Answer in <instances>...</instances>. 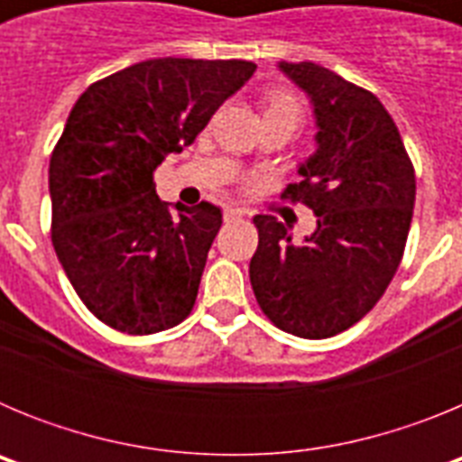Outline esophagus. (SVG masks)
Masks as SVG:
<instances>
[{"mask_svg":"<svg viewBox=\"0 0 462 462\" xmlns=\"http://www.w3.org/2000/svg\"><path fill=\"white\" fill-rule=\"evenodd\" d=\"M245 215V210L243 208H226V210H224V219H236V217H243Z\"/></svg>","mask_w":462,"mask_h":462,"instance_id":"1","label":"esophagus"}]
</instances>
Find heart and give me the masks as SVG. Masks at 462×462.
Here are the masks:
<instances>
[{"label": "heart", "instance_id": "obj_1", "mask_svg": "<svg viewBox=\"0 0 462 462\" xmlns=\"http://www.w3.org/2000/svg\"><path fill=\"white\" fill-rule=\"evenodd\" d=\"M266 113H289V116L298 117V104L291 94L271 92L266 97Z\"/></svg>", "mask_w": 462, "mask_h": 462}]
</instances>
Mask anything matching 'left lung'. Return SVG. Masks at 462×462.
Here are the masks:
<instances>
[{
  "label": "left lung",
  "mask_w": 462,
  "mask_h": 462,
  "mask_svg": "<svg viewBox=\"0 0 462 462\" xmlns=\"http://www.w3.org/2000/svg\"><path fill=\"white\" fill-rule=\"evenodd\" d=\"M277 67L314 108L317 150L284 196L312 208L317 228L293 243L277 217L256 215L250 282L277 328L321 340L361 321L393 280L414 212V166L373 92L314 62Z\"/></svg>",
  "instance_id": "1"
}]
</instances>
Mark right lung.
<instances>
[{
    "mask_svg": "<svg viewBox=\"0 0 462 462\" xmlns=\"http://www.w3.org/2000/svg\"><path fill=\"white\" fill-rule=\"evenodd\" d=\"M254 71L245 60H145L89 85L69 113L48 171L52 247L110 328L150 336L194 308L222 210L169 206L154 171Z\"/></svg>",
    "mask_w": 462,
    "mask_h": 462,
    "instance_id": "right-lung-1",
    "label": "right lung"
}]
</instances>
